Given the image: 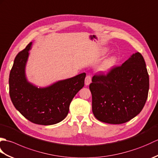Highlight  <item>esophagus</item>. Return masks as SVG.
<instances>
[{
	"mask_svg": "<svg viewBox=\"0 0 158 158\" xmlns=\"http://www.w3.org/2000/svg\"><path fill=\"white\" fill-rule=\"evenodd\" d=\"M91 82H92V77H90L89 75L86 76L85 79V85H89Z\"/></svg>",
	"mask_w": 158,
	"mask_h": 158,
	"instance_id": "obj_1",
	"label": "esophagus"
}]
</instances>
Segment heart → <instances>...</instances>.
<instances>
[{
	"label": "heart",
	"mask_w": 158,
	"mask_h": 158,
	"mask_svg": "<svg viewBox=\"0 0 158 158\" xmlns=\"http://www.w3.org/2000/svg\"><path fill=\"white\" fill-rule=\"evenodd\" d=\"M115 58H113H113L107 59L102 64L101 66H100V70H101L102 72L109 71V70L111 69V67L114 65V64L115 62Z\"/></svg>",
	"instance_id": "1"
}]
</instances>
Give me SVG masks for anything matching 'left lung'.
Here are the masks:
<instances>
[{
    "mask_svg": "<svg viewBox=\"0 0 158 158\" xmlns=\"http://www.w3.org/2000/svg\"><path fill=\"white\" fill-rule=\"evenodd\" d=\"M149 88L145 60L139 52L134 53L121 66L92 77L89 89L94 115L107 123L128 122L143 109Z\"/></svg>",
    "mask_w": 158,
    "mask_h": 158,
    "instance_id": "1",
    "label": "left lung"
}]
</instances>
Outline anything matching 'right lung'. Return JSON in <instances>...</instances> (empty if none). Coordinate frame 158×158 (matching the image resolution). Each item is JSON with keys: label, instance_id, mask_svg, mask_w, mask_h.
I'll return each mask as SVG.
<instances>
[{"label": "right lung", "instance_id": "add662e5", "mask_svg": "<svg viewBox=\"0 0 158 158\" xmlns=\"http://www.w3.org/2000/svg\"><path fill=\"white\" fill-rule=\"evenodd\" d=\"M32 42L18 53L9 74V95L15 109L25 118L39 125H53L67 116L77 93L84 86L86 74L59 81L44 88L30 83L25 66Z\"/></svg>", "mask_w": 158, "mask_h": 158}]
</instances>
